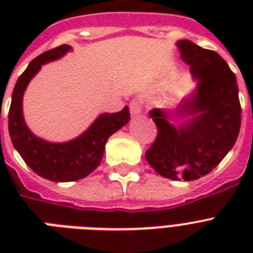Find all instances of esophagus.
<instances>
[{"label": "esophagus", "instance_id": "1", "mask_svg": "<svg viewBox=\"0 0 253 253\" xmlns=\"http://www.w3.org/2000/svg\"><path fill=\"white\" fill-rule=\"evenodd\" d=\"M130 111L132 115L139 114L140 111H142V101L140 99H132L130 103Z\"/></svg>", "mask_w": 253, "mask_h": 253}]
</instances>
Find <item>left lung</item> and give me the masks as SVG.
I'll return each mask as SVG.
<instances>
[{
	"label": "left lung",
	"instance_id": "8db88e82",
	"mask_svg": "<svg viewBox=\"0 0 253 253\" xmlns=\"http://www.w3.org/2000/svg\"><path fill=\"white\" fill-rule=\"evenodd\" d=\"M177 47L197 87L174 111H150L158 136L146 159L163 177L192 181L211 172L234 147L242 107L235 75L218 53L190 41H178ZM170 116L187 121L177 126Z\"/></svg>",
	"mask_w": 253,
	"mask_h": 253
}]
</instances>
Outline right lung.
<instances>
[{"mask_svg":"<svg viewBox=\"0 0 253 253\" xmlns=\"http://www.w3.org/2000/svg\"><path fill=\"white\" fill-rule=\"evenodd\" d=\"M68 44L45 51L35 57L14 86L9 110V134L14 148L34 172L55 182L77 181L90 174L101 164L105 144L111 135L130 121L128 106L118 113H103L77 138L64 143H51L31 132L23 118V93L42 65L57 60L69 52Z\"/></svg>","mask_w":253,"mask_h":253,"instance_id":"1","label":"right lung"}]
</instances>
